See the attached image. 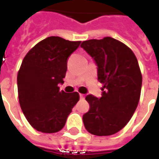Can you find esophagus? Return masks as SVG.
Masks as SVG:
<instances>
[{
	"instance_id": "obj_1",
	"label": "esophagus",
	"mask_w": 159,
	"mask_h": 159,
	"mask_svg": "<svg viewBox=\"0 0 159 159\" xmlns=\"http://www.w3.org/2000/svg\"><path fill=\"white\" fill-rule=\"evenodd\" d=\"M79 96H80V99H84V94H82V93H80L79 94Z\"/></svg>"
}]
</instances>
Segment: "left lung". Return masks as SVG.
I'll use <instances>...</instances> for the list:
<instances>
[{
	"mask_svg": "<svg viewBox=\"0 0 159 159\" xmlns=\"http://www.w3.org/2000/svg\"><path fill=\"white\" fill-rule=\"evenodd\" d=\"M81 47L96 63L98 80L103 84L100 98L86 96L89 111L83 115L84 126L94 135H111L136 110L142 84L140 66L129 47L109 36L84 41Z\"/></svg>",
	"mask_w": 159,
	"mask_h": 159,
	"instance_id": "obj_1",
	"label": "left lung"
}]
</instances>
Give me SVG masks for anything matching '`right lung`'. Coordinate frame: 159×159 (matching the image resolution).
Listing matches in <instances>:
<instances>
[{"label": "right lung", "instance_id": "1", "mask_svg": "<svg viewBox=\"0 0 159 159\" xmlns=\"http://www.w3.org/2000/svg\"><path fill=\"white\" fill-rule=\"evenodd\" d=\"M81 42L49 36L27 52L18 76L20 107L30 124L42 133L61 130L74 106L77 92L59 91L67 70V59Z\"/></svg>", "mask_w": 159, "mask_h": 159}]
</instances>
